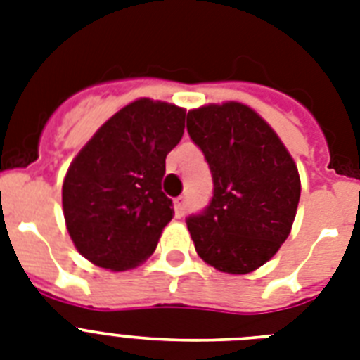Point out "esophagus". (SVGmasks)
Here are the masks:
<instances>
[{"label":"esophagus","instance_id":"obj_1","mask_svg":"<svg viewBox=\"0 0 360 360\" xmlns=\"http://www.w3.org/2000/svg\"><path fill=\"white\" fill-rule=\"evenodd\" d=\"M174 209H175V217H177V219L185 217V213H186V198L185 196L177 198V200H175Z\"/></svg>","mask_w":360,"mask_h":360}]
</instances>
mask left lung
Masks as SVG:
<instances>
[{"label":"left lung","mask_w":360,"mask_h":360,"mask_svg":"<svg viewBox=\"0 0 360 360\" xmlns=\"http://www.w3.org/2000/svg\"><path fill=\"white\" fill-rule=\"evenodd\" d=\"M186 129L213 174V198L186 219L198 256L220 273L246 274L278 252L295 220L301 179L271 124L240 103L191 110Z\"/></svg>","instance_id":"1"}]
</instances>
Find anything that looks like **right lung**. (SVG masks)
<instances>
[{"label":"right lung","instance_id":"obj_1","mask_svg":"<svg viewBox=\"0 0 360 360\" xmlns=\"http://www.w3.org/2000/svg\"><path fill=\"white\" fill-rule=\"evenodd\" d=\"M185 108L138 98L114 114L70 162L67 231L97 267L127 271L151 256L174 205L162 192L166 155L185 132Z\"/></svg>","mask_w":360,"mask_h":360}]
</instances>
